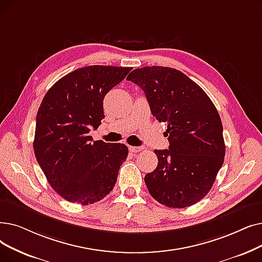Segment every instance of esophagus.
Here are the masks:
<instances>
[{
  "instance_id": "obj_1",
  "label": "esophagus",
  "mask_w": 262,
  "mask_h": 262,
  "mask_svg": "<svg viewBox=\"0 0 262 262\" xmlns=\"http://www.w3.org/2000/svg\"><path fill=\"white\" fill-rule=\"evenodd\" d=\"M129 151L133 153H139L140 151H142L141 146H129Z\"/></svg>"
}]
</instances>
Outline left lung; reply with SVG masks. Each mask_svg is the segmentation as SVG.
Wrapping results in <instances>:
<instances>
[{
	"instance_id": "1",
	"label": "left lung",
	"mask_w": 262,
	"mask_h": 262,
	"mask_svg": "<svg viewBox=\"0 0 262 262\" xmlns=\"http://www.w3.org/2000/svg\"><path fill=\"white\" fill-rule=\"evenodd\" d=\"M127 80L139 85L153 117L167 123L169 150L145 174L151 196L169 208H186L206 196L224 164L226 146L219 111L207 93L174 68L145 66Z\"/></svg>"
}]
</instances>
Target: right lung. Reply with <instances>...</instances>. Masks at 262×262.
I'll use <instances>...</instances> for the list:
<instances>
[{
    "label": "right lung",
    "instance_id": "obj_1",
    "mask_svg": "<svg viewBox=\"0 0 262 262\" xmlns=\"http://www.w3.org/2000/svg\"><path fill=\"white\" fill-rule=\"evenodd\" d=\"M132 67L91 65L67 74L45 95L36 117L34 154L51 187L83 206L104 199L115 187L128 154L122 143L93 141L104 116V98Z\"/></svg>",
    "mask_w": 262,
    "mask_h": 262
}]
</instances>
